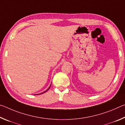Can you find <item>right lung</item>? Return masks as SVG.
I'll return each mask as SVG.
<instances>
[{
    "label": "right lung",
    "instance_id": "1",
    "mask_svg": "<svg viewBox=\"0 0 125 125\" xmlns=\"http://www.w3.org/2000/svg\"><path fill=\"white\" fill-rule=\"evenodd\" d=\"M50 86H51V85H50ZM50 87L49 88H48V89L47 90H46L45 91V92H43V93H41V94H43V93H45V92H47V91H48V90H49V89H50Z\"/></svg>",
    "mask_w": 125,
    "mask_h": 125
}]
</instances>
